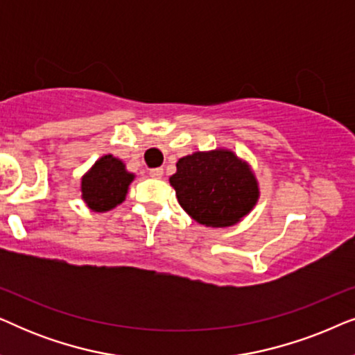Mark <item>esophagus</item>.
Segmentation results:
<instances>
[{
	"instance_id": "1",
	"label": "esophagus",
	"mask_w": 355,
	"mask_h": 355,
	"mask_svg": "<svg viewBox=\"0 0 355 355\" xmlns=\"http://www.w3.org/2000/svg\"><path fill=\"white\" fill-rule=\"evenodd\" d=\"M150 178H153V179H162V178H163V168H153V169H150Z\"/></svg>"
}]
</instances>
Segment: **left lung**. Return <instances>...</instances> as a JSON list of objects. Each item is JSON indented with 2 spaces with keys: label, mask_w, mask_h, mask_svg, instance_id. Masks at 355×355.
I'll return each instance as SVG.
<instances>
[{
  "label": "left lung",
  "mask_w": 355,
  "mask_h": 355,
  "mask_svg": "<svg viewBox=\"0 0 355 355\" xmlns=\"http://www.w3.org/2000/svg\"><path fill=\"white\" fill-rule=\"evenodd\" d=\"M169 184L184 211L207 227L237 225L260 198L254 169L230 148L179 158Z\"/></svg>",
  "instance_id": "1"
}]
</instances>
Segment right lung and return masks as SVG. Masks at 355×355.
<instances>
[{
    "label": "right lung",
    "instance_id": "1",
    "mask_svg": "<svg viewBox=\"0 0 355 355\" xmlns=\"http://www.w3.org/2000/svg\"><path fill=\"white\" fill-rule=\"evenodd\" d=\"M134 179L135 174L125 169L123 159L103 155L80 178V197L92 211H110L125 200Z\"/></svg>",
    "mask_w": 355,
    "mask_h": 355
}]
</instances>
